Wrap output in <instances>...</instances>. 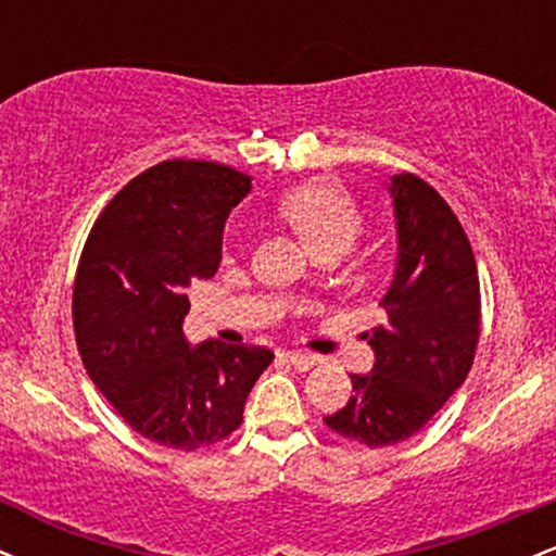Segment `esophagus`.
Returning a JSON list of instances; mask_svg holds the SVG:
<instances>
[{"mask_svg": "<svg viewBox=\"0 0 556 556\" xmlns=\"http://www.w3.org/2000/svg\"><path fill=\"white\" fill-rule=\"evenodd\" d=\"M287 363H292V366L298 368V371H308V368H314L321 363V358L314 353H303V350H290V353H285Z\"/></svg>", "mask_w": 556, "mask_h": 556, "instance_id": "34e87169", "label": "esophagus"}]
</instances>
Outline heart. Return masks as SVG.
I'll use <instances>...</instances> for the list:
<instances>
[{
    "label": "heart",
    "instance_id": "heart-1",
    "mask_svg": "<svg viewBox=\"0 0 556 556\" xmlns=\"http://www.w3.org/2000/svg\"><path fill=\"white\" fill-rule=\"evenodd\" d=\"M277 212L295 232L308 242L316 256H342L358 240L363 216L337 182L314 180L287 190L279 198Z\"/></svg>",
    "mask_w": 556,
    "mask_h": 556
}]
</instances>
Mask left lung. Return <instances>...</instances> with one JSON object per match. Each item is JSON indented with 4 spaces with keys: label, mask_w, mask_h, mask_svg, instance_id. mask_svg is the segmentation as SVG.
<instances>
[{
    "label": "left lung",
    "mask_w": 556,
    "mask_h": 556,
    "mask_svg": "<svg viewBox=\"0 0 556 556\" xmlns=\"http://www.w3.org/2000/svg\"><path fill=\"white\" fill-rule=\"evenodd\" d=\"M397 264L381 298L384 324L368 331L371 374H353L348 405L327 416L344 439L387 446L437 416L473 366L481 287L468 235L429 182L402 172L389 185Z\"/></svg>",
    "instance_id": "left-lung-1"
}]
</instances>
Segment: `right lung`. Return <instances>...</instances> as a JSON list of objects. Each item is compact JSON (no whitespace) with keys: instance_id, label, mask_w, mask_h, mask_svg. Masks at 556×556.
I'll return each mask as SVG.
<instances>
[{"instance_id":"1","label":"right lung","mask_w":556,"mask_h":556,"mask_svg":"<svg viewBox=\"0 0 556 556\" xmlns=\"http://www.w3.org/2000/svg\"><path fill=\"white\" fill-rule=\"evenodd\" d=\"M251 177L169 159L140 172L101 212L83 248L73 324L83 366L132 431L193 452L229 437L274 353L182 334L185 292L212 279L229 212Z\"/></svg>"}]
</instances>
